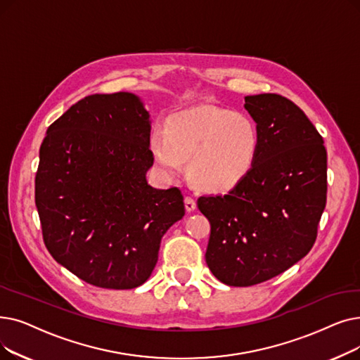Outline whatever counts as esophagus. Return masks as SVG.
<instances>
[{
    "label": "esophagus",
    "instance_id": "34e87169",
    "mask_svg": "<svg viewBox=\"0 0 360 360\" xmlns=\"http://www.w3.org/2000/svg\"><path fill=\"white\" fill-rule=\"evenodd\" d=\"M184 202H185L186 212H194L197 209V202H195V200L193 197H185Z\"/></svg>",
    "mask_w": 360,
    "mask_h": 360
}]
</instances>
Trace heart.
<instances>
[{
    "label": "heart",
    "instance_id": "b5f03b06",
    "mask_svg": "<svg viewBox=\"0 0 360 360\" xmlns=\"http://www.w3.org/2000/svg\"><path fill=\"white\" fill-rule=\"evenodd\" d=\"M260 150L256 122L245 113L197 105L167 120L166 131L153 129L151 158L167 179L184 174V160L194 182L207 191H228L255 167Z\"/></svg>",
    "mask_w": 360,
    "mask_h": 360
}]
</instances>
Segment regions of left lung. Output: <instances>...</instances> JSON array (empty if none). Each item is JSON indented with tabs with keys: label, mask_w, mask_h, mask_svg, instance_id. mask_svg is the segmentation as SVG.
<instances>
[{
	"label": "left lung",
	"mask_w": 360,
	"mask_h": 360,
	"mask_svg": "<svg viewBox=\"0 0 360 360\" xmlns=\"http://www.w3.org/2000/svg\"><path fill=\"white\" fill-rule=\"evenodd\" d=\"M260 132L250 175L225 195H202L206 263L221 283L250 287L283 274L315 244L326 205V150L304 112L278 94L244 98Z\"/></svg>",
	"instance_id": "left-lung-1"
}]
</instances>
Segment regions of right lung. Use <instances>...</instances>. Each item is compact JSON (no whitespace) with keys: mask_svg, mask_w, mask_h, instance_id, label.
Masks as SVG:
<instances>
[{"mask_svg":"<svg viewBox=\"0 0 360 360\" xmlns=\"http://www.w3.org/2000/svg\"><path fill=\"white\" fill-rule=\"evenodd\" d=\"M150 131V113L131 92L88 96L46 129L35 178L44 243L91 285H143L166 231L185 214L178 188L147 182Z\"/></svg>","mask_w":360,"mask_h":360,"instance_id":"1","label":"right lung"}]
</instances>
